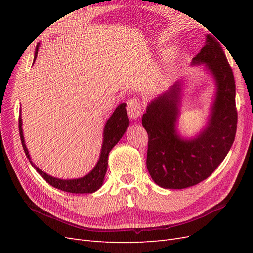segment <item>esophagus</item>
Masks as SVG:
<instances>
[{
	"label": "esophagus",
	"instance_id": "esophagus-1",
	"mask_svg": "<svg viewBox=\"0 0 253 253\" xmlns=\"http://www.w3.org/2000/svg\"><path fill=\"white\" fill-rule=\"evenodd\" d=\"M126 111L131 119H137L141 115V105L137 98H131L126 104Z\"/></svg>",
	"mask_w": 253,
	"mask_h": 253
}]
</instances>
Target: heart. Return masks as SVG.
I'll return each mask as SVG.
<instances>
[{
    "label": "heart",
    "mask_w": 253,
    "mask_h": 253,
    "mask_svg": "<svg viewBox=\"0 0 253 253\" xmlns=\"http://www.w3.org/2000/svg\"><path fill=\"white\" fill-rule=\"evenodd\" d=\"M175 70V56L173 53H168V56L165 60V64L162 68V71L158 73L156 78L153 81V87L159 88L165 86L166 84L170 81L172 75Z\"/></svg>",
    "instance_id": "obj_1"
}]
</instances>
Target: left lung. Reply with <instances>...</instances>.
Here are the masks:
<instances>
[{"instance_id": "obj_1", "label": "left lung", "mask_w": 253, "mask_h": 253, "mask_svg": "<svg viewBox=\"0 0 253 253\" xmlns=\"http://www.w3.org/2000/svg\"><path fill=\"white\" fill-rule=\"evenodd\" d=\"M205 64L215 80L216 95L206 127L194 138L185 139L176 129L181 100V81L152 100L142 116L149 136L147 168L159 187L185 189L208 178L225 159L235 138L237 112L235 81L225 52L214 37L192 60Z\"/></svg>"}]
</instances>
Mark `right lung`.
Returning <instances> with one entry per match:
<instances>
[{"mask_svg":"<svg viewBox=\"0 0 253 253\" xmlns=\"http://www.w3.org/2000/svg\"><path fill=\"white\" fill-rule=\"evenodd\" d=\"M39 47H40V44H38L36 52H35L34 63L38 56V50H39ZM126 105V103L119 104L116 108V110H115L114 113L112 114V116L105 122L104 129H103V142H102L100 156H99L98 163L94 167V169L91 170L87 175L83 176L81 178H76V179H59L56 177H52V176L40 170L39 168H38L32 160H30V155L26 148L24 136H23L22 119L20 116L19 117L20 138L22 141L23 149H24V152L27 158L29 159L30 164H32V166L37 170V172L39 173L45 180H46V182H48L49 185L52 186L53 188L62 190L64 192H68V193H76V194L94 193L95 191L100 189V187L103 183L106 169H108V159H109V154L111 150L121 139V137L124 136L129 125Z\"/></svg>","mask_w":253,"mask_h":253,"instance_id":"right-lung-1","label":"right lung"}]
</instances>
